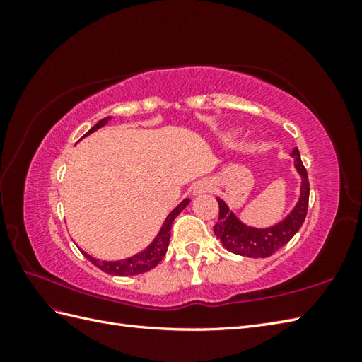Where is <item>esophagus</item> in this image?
Masks as SVG:
<instances>
[{"mask_svg": "<svg viewBox=\"0 0 362 362\" xmlns=\"http://www.w3.org/2000/svg\"><path fill=\"white\" fill-rule=\"evenodd\" d=\"M213 189V183L209 182V180H201L197 182L194 185V189L193 193L194 194H201V193H206V191H211Z\"/></svg>", "mask_w": 362, "mask_h": 362, "instance_id": "esophagus-1", "label": "esophagus"}]
</instances>
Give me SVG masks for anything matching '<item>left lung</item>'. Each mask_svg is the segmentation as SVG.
<instances>
[{"mask_svg": "<svg viewBox=\"0 0 362 362\" xmlns=\"http://www.w3.org/2000/svg\"><path fill=\"white\" fill-rule=\"evenodd\" d=\"M291 156L294 157V166L302 177V187H300V197L294 210L279 224L267 228L245 226L235 216L233 211L228 210L227 204L218 197L219 219L214 226V235L228 252L249 258H267L281 249L284 244H288L302 227L306 211H308L310 182L306 169L300 160L298 149L296 148L292 151Z\"/></svg>", "mask_w": 362, "mask_h": 362, "instance_id": "8db88e82", "label": "left lung"}]
</instances>
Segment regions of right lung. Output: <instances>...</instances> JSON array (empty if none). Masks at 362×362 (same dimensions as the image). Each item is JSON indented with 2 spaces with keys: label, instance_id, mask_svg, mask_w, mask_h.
I'll return each instance as SVG.
<instances>
[{
  "label": "right lung",
  "instance_id": "add662e5",
  "mask_svg": "<svg viewBox=\"0 0 362 362\" xmlns=\"http://www.w3.org/2000/svg\"><path fill=\"white\" fill-rule=\"evenodd\" d=\"M110 119H112V117H107V118L101 119L99 122H96V124L91 127L83 136H87L91 132H95V130L101 129ZM188 204H189V199H185V201H182L179 205H177L175 209L168 214V218L163 222V227L160 228V232L156 236V240H153L143 252L136 253V255H134V257L126 258V259H119V261H99V259H96L93 257H90L88 253L83 252V250H82V255L86 257L88 261H91V263H93L96 267L101 269L103 272L110 274V275L126 276V275H138V274L148 272V271H151V269L156 267L161 259H163L165 253L168 250L169 238H171L173 222H174V219L177 216H179V213L183 209H185Z\"/></svg>",
  "mask_w": 362,
  "mask_h": 362
}]
</instances>
